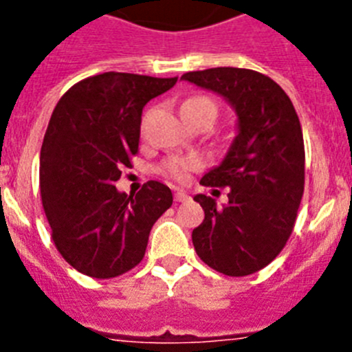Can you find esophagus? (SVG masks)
I'll list each match as a JSON object with an SVG mask.
<instances>
[{"instance_id":"1","label":"esophagus","mask_w":352,"mask_h":352,"mask_svg":"<svg viewBox=\"0 0 352 352\" xmlns=\"http://www.w3.org/2000/svg\"><path fill=\"white\" fill-rule=\"evenodd\" d=\"M190 199V195L184 192H181V190H177L175 192V203H184V201H188Z\"/></svg>"}]
</instances>
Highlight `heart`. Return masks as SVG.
I'll use <instances>...</instances> for the list:
<instances>
[{
	"instance_id": "heart-1",
	"label": "heart",
	"mask_w": 352,
	"mask_h": 352,
	"mask_svg": "<svg viewBox=\"0 0 352 352\" xmlns=\"http://www.w3.org/2000/svg\"><path fill=\"white\" fill-rule=\"evenodd\" d=\"M184 107H195V109H206V111L217 115V106L215 102L208 96H193V98H188L184 104H182V109ZM197 166V160L195 159H173L170 160L168 164L164 166V171L170 177L177 179V181H182L186 177V171L190 168H195Z\"/></svg>"
}]
</instances>
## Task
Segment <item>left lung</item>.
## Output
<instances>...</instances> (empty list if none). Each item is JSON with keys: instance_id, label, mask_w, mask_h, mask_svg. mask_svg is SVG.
Here are the masks:
<instances>
[{"instance_id": "8db88e82", "label": "left lung", "mask_w": 352, "mask_h": 352, "mask_svg": "<svg viewBox=\"0 0 352 352\" xmlns=\"http://www.w3.org/2000/svg\"><path fill=\"white\" fill-rule=\"evenodd\" d=\"M214 91L237 115V135L225 159L201 179L230 188L228 203L199 193L204 221L192 232L197 256L226 276L265 268L287 245L305 186V148L292 102L272 78L237 67L182 74Z\"/></svg>"}]
</instances>
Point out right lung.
<instances>
[{"label":"right lung","mask_w":352,"mask_h":352,"mask_svg":"<svg viewBox=\"0 0 352 352\" xmlns=\"http://www.w3.org/2000/svg\"><path fill=\"white\" fill-rule=\"evenodd\" d=\"M175 84L111 71L74 84L52 111L40 153L41 203L58 252L85 276L109 279L137 267L151 226L173 203L159 181L135 195L115 182L138 151L144 106Z\"/></svg>","instance_id":"1"}]
</instances>
